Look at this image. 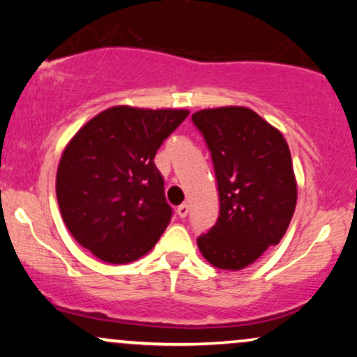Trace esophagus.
<instances>
[{"mask_svg": "<svg viewBox=\"0 0 357 357\" xmlns=\"http://www.w3.org/2000/svg\"><path fill=\"white\" fill-rule=\"evenodd\" d=\"M176 213H178L179 218H186L188 213H190V206H188V204H179L178 210H176Z\"/></svg>", "mask_w": 357, "mask_h": 357, "instance_id": "obj_1", "label": "esophagus"}]
</instances>
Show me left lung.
<instances>
[{
	"label": "left lung",
	"mask_w": 357,
	"mask_h": 357,
	"mask_svg": "<svg viewBox=\"0 0 357 357\" xmlns=\"http://www.w3.org/2000/svg\"><path fill=\"white\" fill-rule=\"evenodd\" d=\"M211 154L220 215L198 236L203 257L221 270L248 267L285 235L297 203L292 158L284 136L247 107L192 114Z\"/></svg>",
	"instance_id": "1"
}]
</instances>
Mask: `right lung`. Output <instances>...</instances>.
I'll return each mask as SVG.
<instances>
[{"mask_svg":"<svg viewBox=\"0 0 357 357\" xmlns=\"http://www.w3.org/2000/svg\"><path fill=\"white\" fill-rule=\"evenodd\" d=\"M188 114L119 105L68 142L56 171L60 213L73 238L97 258L129 264L166 230L173 208L154 155Z\"/></svg>","mask_w":357,"mask_h":357,"instance_id":"1","label":"right lung"}]
</instances>
